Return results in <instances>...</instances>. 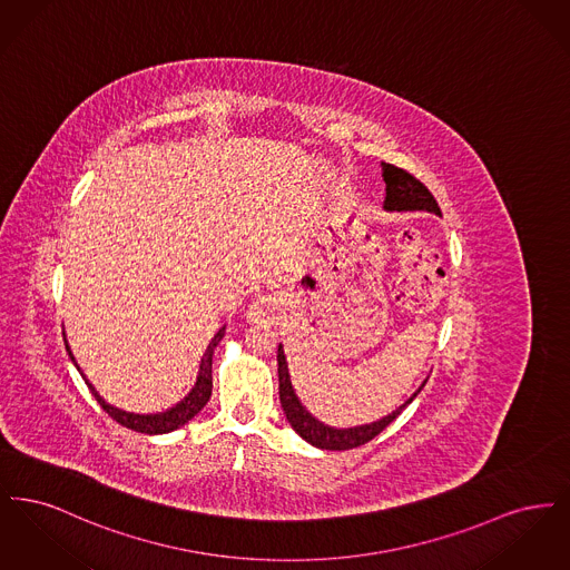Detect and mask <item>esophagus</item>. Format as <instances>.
Here are the masks:
<instances>
[{
	"mask_svg": "<svg viewBox=\"0 0 570 570\" xmlns=\"http://www.w3.org/2000/svg\"><path fill=\"white\" fill-rule=\"evenodd\" d=\"M275 318V301L272 297H261L247 312V321L254 325H267Z\"/></svg>",
	"mask_w": 570,
	"mask_h": 570,
	"instance_id": "34e87169",
	"label": "esophagus"
}]
</instances>
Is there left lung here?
<instances>
[{"label": "left lung", "mask_w": 570, "mask_h": 570, "mask_svg": "<svg viewBox=\"0 0 570 570\" xmlns=\"http://www.w3.org/2000/svg\"><path fill=\"white\" fill-rule=\"evenodd\" d=\"M382 179L386 184V196H384V209L386 212H430L440 216V207L435 203L434 194L428 190L414 175H410L404 168H397L393 164L382 163ZM277 376H279V404L284 407V414L293 430L297 432L305 442H309L316 449H326V451H348L354 446H361L370 442L389 425L393 423L402 410L412 404V400L421 393L425 382L412 393V397L406 400L397 410L391 414L382 416L380 421H374L370 425H356V428H346L337 430L325 425L316 416H312L305 406L298 402L297 393L293 389L291 374H288V363L284 356L282 344L277 346Z\"/></svg>", "instance_id": "1"}]
</instances>
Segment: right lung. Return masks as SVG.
<instances>
[{
	"instance_id": "obj_1",
	"label": "right lung",
	"mask_w": 570,
	"mask_h": 570,
	"mask_svg": "<svg viewBox=\"0 0 570 570\" xmlns=\"http://www.w3.org/2000/svg\"><path fill=\"white\" fill-rule=\"evenodd\" d=\"M222 337H224V326L217 331L216 335H214V340L209 342L207 351L203 354V358H200V370H198V379H196V384L191 386L190 393H188L179 404H175V406L168 407V410H164V412H156V414H135V412H126V410H119V407L107 404V402L98 395V391L94 389V384L85 379V374H82L79 363L75 361V354L70 351L66 337H63V344H66L68 356L72 358V363H75L77 370L81 372L82 380H85V384L89 386L91 395L98 400V404L102 406V410L109 414L112 421H117L119 425H124V428H128V430L140 432V434L156 435L168 434V432H173V430L186 425V423H188L190 419H194V416L205 407V404L209 402L212 389H214V379H212L214 348L219 344Z\"/></svg>"
}]
</instances>
